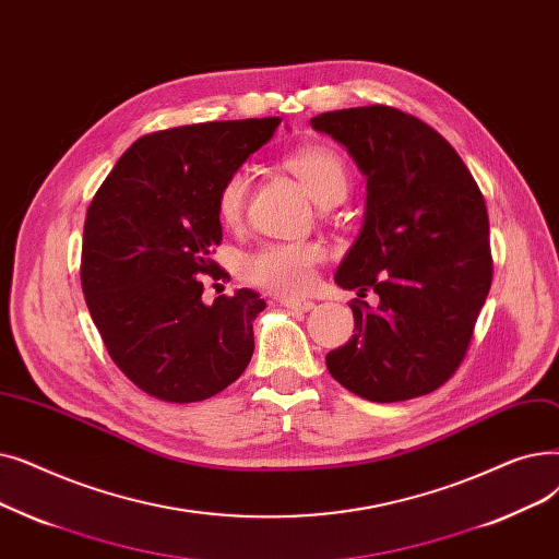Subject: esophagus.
I'll return each mask as SVG.
<instances>
[{
    "mask_svg": "<svg viewBox=\"0 0 559 559\" xmlns=\"http://www.w3.org/2000/svg\"><path fill=\"white\" fill-rule=\"evenodd\" d=\"M282 305L294 311H311L316 307L311 300H298V298H282Z\"/></svg>",
    "mask_w": 559,
    "mask_h": 559,
    "instance_id": "34e87169",
    "label": "esophagus"
}]
</instances>
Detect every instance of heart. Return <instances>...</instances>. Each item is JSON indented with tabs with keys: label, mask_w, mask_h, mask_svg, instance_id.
<instances>
[{
	"label": "heart",
	"mask_w": 559,
	"mask_h": 559,
	"mask_svg": "<svg viewBox=\"0 0 559 559\" xmlns=\"http://www.w3.org/2000/svg\"><path fill=\"white\" fill-rule=\"evenodd\" d=\"M307 193L321 206L336 204L350 189V175L343 156L328 145H309L284 162ZM250 177L246 170L229 173L216 193V214L223 225H241L248 202ZM325 259L323 246L313 241L269 243L248 254L241 263V275L252 286L271 290L277 296H302L316 282L318 263Z\"/></svg>",
	"instance_id": "1"
}]
</instances>
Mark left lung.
Returning <instances> with one entry per match:
<instances>
[{"mask_svg":"<svg viewBox=\"0 0 559 559\" xmlns=\"http://www.w3.org/2000/svg\"><path fill=\"white\" fill-rule=\"evenodd\" d=\"M366 175V216L336 271L355 298V334L328 353L330 376L370 403L432 393L466 357L493 277L487 204L439 131L373 104L311 118Z\"/></svg>","mask_w":559,"mask_h":559,"instance_id":"left-lung-1","label":"left lung"}]
</instances>
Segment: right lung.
Returning <instances> with one entry per match:
<instances>
[{
  "instance_id": "right-lung-1",
  "label": "right lung",
  "mask_w": 559,
  "mask_h": 559,
  "mask_svg": "<svg viewBox=\"0 0 559 559\" xmlns=\"http://www.w3.org/2000/svg\"><path fill=\"white\" fill-rule=\"evenodd\" d=\"M280 122L154 131L118 158L86 211L79 273L91 318L114 364L156 401H206L250 364L265 302L250 288L211 305L202 294L206 282L229 280L211 259L223 241L221 183Z\"/></svg>"
}]
</instances>
